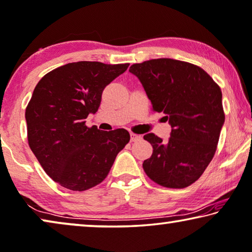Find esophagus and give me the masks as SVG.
I'll list each match as a JSON object with an SVG mask.
<instances>
[{
    "mask_svg": "<svg viewBox=\"0 0 252 252\" xmlns=\"http://www.w3.org/2000/svg\"><path fill=\"white\" fill-rule=\"evenodd\" d=\"M140 139H141V136H139V134H136V133H130V140L132 141V142L140 140Z\"/></svg>",
    "mask_w": 252,
    "mask_h": 252,
    "instance_id": "1",
    "label": "esophagus"
}]
</instances>
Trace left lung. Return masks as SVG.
Returning a JSON list of instances; mask_svg holds the SVG:
<instances>
[{
  "mask_svg": "<svg viewBox=\"0 0 252 252\" xmlns=\"http://www.w3.org/2000/svg\"><path fill=\"white\" fill-rule=\"evenodd\" d=\"M129 71L172 129L167 141L145 134L153 154L142 164L144 171L166 188L192 185L213 159L224 125L220 88L201 67L173 59L136 63Z\"/></svg>",
  "mask_w": 252,
  "mask_h": 252,
  "instance_id": "8db88e82",
  "label": "left lung"
}]
</instances>
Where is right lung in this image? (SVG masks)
Segmentation results:
<instances>
[{
    "label": "right lung",
    "mask_w": 252,
    "mask_h": 252,
    "mask_svg": "<svg viewBox=\"0 0 252 252\" xmlns=\"http://www.w3.org/2000/svg\"><path fill=\"white\" fill-rule=\"evenodd\" d=\"M129 64L67 63L40 79L26 108L29 147L44 171L69 190L85 191L106 178L130 140L125 129L86 126L104 88Z\"/></svg>",
    "instance_id": "right-lung-1"
}]
</instances>
